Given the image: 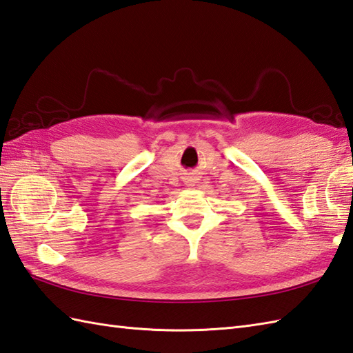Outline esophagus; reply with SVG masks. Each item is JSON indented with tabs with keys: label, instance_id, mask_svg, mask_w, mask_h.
Returning <instances> with one entry per match:
<instances>
[{
	"label": "esophagus",
	"instance_id": "34e87169",
	"mask_svg": "<svg viewBox=\"0 0 353 353\" xmlns=\"http://www.w3.org/2000/svg\"><path fill=\"white\" fill-rule=\"evenodd\" d=\"M197 181H199V176L194 175V174H187V175L184 176V183H185L187 187L194 185Z\"/></svg>",
	"mask_w": 353,
	"mask_h": 353
}]
</instances>
